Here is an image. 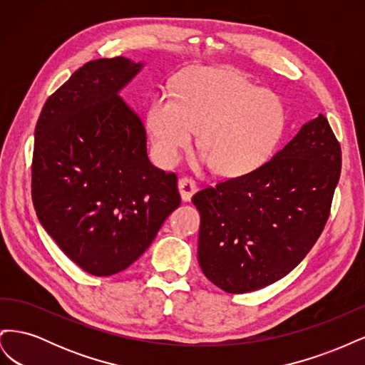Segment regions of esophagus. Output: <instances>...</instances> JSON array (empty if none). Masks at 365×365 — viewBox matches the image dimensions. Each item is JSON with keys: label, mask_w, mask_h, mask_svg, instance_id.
Returning a JSON list of instances; mask_svg holds the SVG:
<instances>
[{"label": "esophagus", "mask_w": 365, "mask_h": 365, "mask_svg": "<svg viewBox=\"0 0 365 365\" xmlns=\"http://www.w3.org/2000/svg\"><path fill=\"white\" fill-rule=\"evenodd\" d=\"M178 190H180V195H181V200L187 202V201L192 200V196L196 193L197 187H196V182L193 180L182 176V178H180V181H178Z\"/></svg>", "instance_id": "esophagus-1"}]
</instances>
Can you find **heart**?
<instances>
[{"instance_id":"obj_1","label":"heart","mask_w":365,"mask_h":365,"mask_svg":"<svg viewBox=\"0 0 365 365\" xmlns=\"http://www.w3.org/2000/svg\"><path fill=\"white\" fill-rule=\"evenodd\" d=\"M288 113L282 98L230 68L193 67L176 82L175 94L152 98L146 125L155 160L180 161L200 130V165L228 176L247 175L267 163L284 134Z\"/></svg>"}]
</instances>
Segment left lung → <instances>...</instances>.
<instances>
[{
    "label": "left lung",
    "instance_id": "obj_1",
    "mask_svg": "<svg viewBox=\"0 0 365 365\" xmlns=\"http://www.w3.org/2000/svg\"><path fill=\"white\" fill-rule=\"evenodd\" d=\"M339 172V143L319 114L257 170L197 192L205 277L245 294L289 274L322 235Z\"/></svg>",
    "mask_w": 365,
    "mask_h": 365
}]
</instances>
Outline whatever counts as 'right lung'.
Masks as SVG:
<instances>
[{"label":"right lung","mask_w":365,"mask_h":365,"mask_svg":"<svg viewBox=\"0 0 365 365\" xmlns=\"http://www.w3.org/2000/svg\"><path fill=\"white\" fill-rule=\"evenodd\" d=\"M143 65L123 56L85 63L48 97L35 129L39 222L97 277L130 267L181 204L176 175L149 161L145 125L120 97Z\"/></svg>","instance_id":"add662e5"}]
</instances>
